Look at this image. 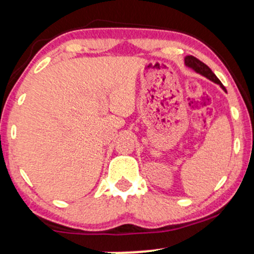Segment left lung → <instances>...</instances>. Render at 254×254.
<instances>
[{
  "label": "left lung",
  "instance_id": "left-lung-1",
  "mask_svg": "<svg viewBox=\"0 0 254 254\" xmlns=\"http://www.w3.org/2000/svg\"><path fill=\"white\" fill-rule=\"evenodd\" d=\"M185 65L189 66V68H191L192 70H194L198 74H200L202 76L209 78V80L212 81V82L220 84V87L222 88L224 92H226V88H224V86L222 83H221V81L218 80L216 75L214 74V72L211 71V69L209 68L206 64H204L203 62H200L199 60L193 56H186L185 57Z\"/></svg>",
  "mask_w": 254,
  "mask_h": 254
}]
</instances>
